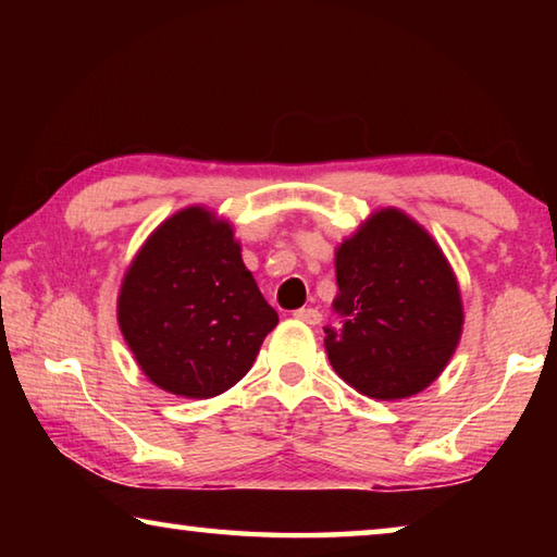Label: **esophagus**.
Instances as JSON below:
<instances>
[{"instance_id": "esophagus-1", "label": "esophagus", "mask_w": 557, "mask_h": 557, "mask_svg": "<svg viewBox=\"0 0 557 557\" xmlns=\"http://www.w3.org/2000/svg\"><path fill=\"white\" fill-rule=\"evenodd\" d=\"M295 319H299V322H305V324H312V326H317L319 322H322V314H319V309L309 307V309H297V312H295Z\"/></svg>"}]
</instances>
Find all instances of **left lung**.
I'll return each instance as SVG.
<instances>
[{
	"label": "left lung",
	"instance_id": "1",
	"mask_svg": "<svg viewBox=\"0 0 557 557\" xmlns=\"http://www.w3.org/2000/svg\"><path fill=\"white\" fill-rule=\"evenodd\" d=\"M338 322L324 348L338 379L375 400L425 391L459 346L465 307L437 240L400 209L373 211L334 250Z\"/></svg>",
	"mask_w": 557,
	"mask_h": 557
}]
</instances>
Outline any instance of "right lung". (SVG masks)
<instances>
[{"label":"right lung","instance_id":"obj_1","mask_svg":"<svg viewBox=\"0 0 557 557\" xmlns=\"http://www.w3.org/2000/svg\"><path fill=\"white\" fill-rule=\"evenodd\" d=\"M277 322L245 268L233 223L206 206L159 223L117 292V324L139 371L178 398L233 388Z\"/></svg>","mask_w":557,"mask_h":557}]
</instances>
